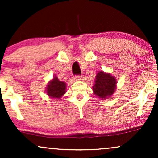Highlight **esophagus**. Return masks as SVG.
<instances>
[{
    "label": "esophagus",
    "mask_w": 158,
    "mask_h": 158,
    "mask_svg": "<svg viewBox=\"0 0 158 158\" xmlns=\"http://www.w3.org/2000/svg\"><path fill=\"white\" fill-rule=\"evenodd\" d=\"M73 79L75 81H78V80H81V76H76V77H73Z\"/></svg>",
    "instance_id": "1"
}]
</instances>
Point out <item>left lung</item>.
Listing matches in <instances>:
<instances>
[{
    "instance_id": "8db88e82",
    "label": "left lung",
    "mask_w": 158,
    "mask_h": 158,
    "mask_svg": "<svg viewBox=\"0 0 158 158\" xmlns=\"http://www.w3.org/2000/svg\"><path fill=\"white\" fill-rule=\"evenodd\" d=\"M117 79L109 73L100 70L97 73L93 85L94 94L101 99H106L113 95L117 89Z\"/></svg>"
}]
</instances>
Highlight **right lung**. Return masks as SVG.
Listing matches in <instances>:
<instances>
[{"instance_id": "1", "label": "right lung", "mask_w": 158, "mask_h": 158, "mask_svg": "<svg viewBox=\"0 0 158 158\" xmlns=\"http://www.w3.org/2000/svg\"><path fill=\"white\" fill-rule=\"evenodd\" d=\"M67 84L64 81H59V79L54 76L48 82L46 87V93L49 97L52 99H61L66 93Z\"/></svg>"}]
</instances>
